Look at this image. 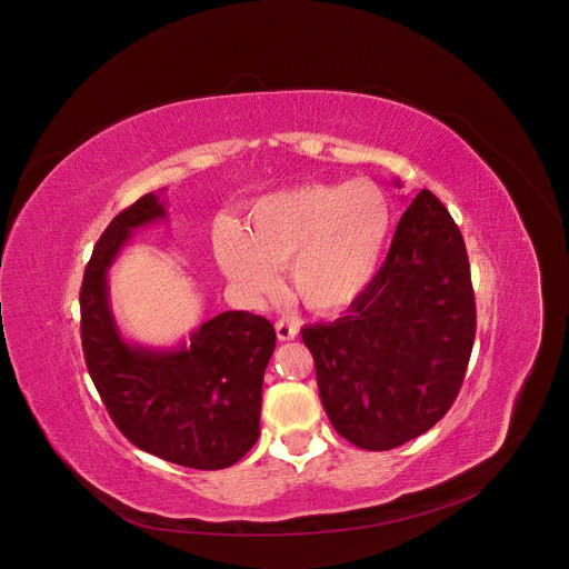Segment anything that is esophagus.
I'll list each match as a JSON object with an SVG mask.
<instances>
[{
    "label": "esophagus",
    "instance_id": "esophagus-1",
    "mask_svg": "<svg viewBox=\"0 0 569 569\" xmlns=\"http://www.w3.org/2000/svg\"><path fill=\"white\" fill-rule=\"evenodd\" d=\"M274 330H277L279 341H290V339H295L297 332H299L297 326L290 323V321H277V323H274Z\"/></svg>",
    "mask_w": 569,
    "mask_h": 569
}]
</instances>
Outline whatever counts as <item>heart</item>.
Wrapping results in <instances>:
<instances>
[{
  "instance_id": "1",
  "label": "heart",
  "mask_w": 569,
  "mask_h": 569,
  "mask_svg": "<svg viewBox=\"0 0 569 569\" xmlns=\"http://www.w3.org/2000/svg\"><path fill=\"white\" fill-rule=\"evenodd\" d=\"M391 230V206L377 184L308 182L259 199L246 232H221L217 259L250 301L272 295L277 268L288 266L295 299L335 312L357 301L380 272Z\"/></svg>"
}]
</instances>
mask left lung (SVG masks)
<instances>
[{
	"instance_id": "8db88e82",
	"label": "left lung",
	"mask_w": 569,
	"mask_h": 569,
	"mask_svg": "<svg viewBox=\"0 0 569 569\" xmlns=\"http://www.w3.org/2000/svg\"><path fill=\"white\" fill-rule=\"evenodd\" d=\"M473 337L467 248L429 189L402 214L385 266L348 315L301 330L326 416L366 451L396 449L445 418Z\"/></svg>"
}]
</instances>
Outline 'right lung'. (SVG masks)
Listing matches in <instances>:
<instances>
[{"label":"right lung","instance_id":"obj_1","mask_svg":"<svg viewBox=\"0 0 569 569\" xmlns=\"http://www.w3.org/2000/svg\"><path fill=\"white\" fill-rule=\"evenodd\" d=\"M162 219L164 201L144 194L96 243L80 290L87 368L131 445L180 467L226 469L259 440L263 372L277 335L268 319L246 310L217 315L173 348H147L120 335L109 268L133 230Z\"/></svg>","mask_w":569,"mask_h":569}]
</instances>
